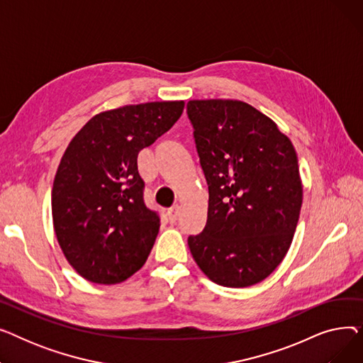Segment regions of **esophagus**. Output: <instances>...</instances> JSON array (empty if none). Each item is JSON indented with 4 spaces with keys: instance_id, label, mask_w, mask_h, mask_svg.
I'll return each instance as SVG.
<instances>
[{
    "instance_id": "obj_1",
    "label": "esophagus",
    "mask_w": 363,
    "mask_h": 363,
    "mask_svg": "<svg viewBox=\"0 0 363 363\" xmlns=\"http://www.w3.org/2000/svg\"><path fill=\"white\" fill-rule=\"evenodd\" d=\"M178 216H179V206L175 204L172 206L169 211H167V219L170 223H175L178 220Z\"/></svg>"
}]
</instances>
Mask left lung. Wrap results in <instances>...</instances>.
Returning a JSON list of instances; mask_svg holds the SVG:
<instances>
[{
  "instance_id": "8db88e82",
  "label": "left lung",
  "mask_w": 363,
  "mask_h": 363,
  "mask_svg": "<svg viewBox=\"0 0 363 363\" xmlns=\"http://www.w3.org/2000/svg\"><path fill=\"white\" fill-rule=\"evenodd\" d=\"M188 119L208 188L204 230L188 237L199 268L223 287H250L289 252L303 188L291 141L250 104L193 100Z\"/></svg>"
}]
</instances>
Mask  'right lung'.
Returning <instances> with one entry per match:
<instances>
[{
  "instance_id": "add662e5",
  "label": "right lung",
  "mask_w": 363,
  "mask_h": 363,
  "mask_svg": "<svg viewBox=\"0 0 363 363\" xmlns=\"http://www.w3.org/2000/svg\"><path fill=\"white\" fill-rule=\"evenodd\" d=\"M182 110L184 101H155L104 111L66 148L52 185V220L67 262L85 279L118 284L143 268L160 215L144 203L138 152Z\"/></svg>"
}]
</instances>
